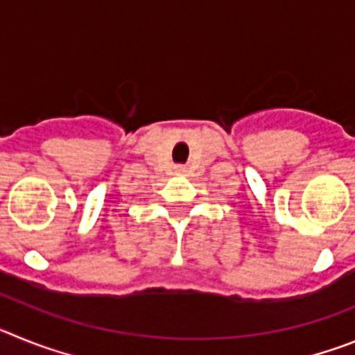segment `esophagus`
Wrapping results in <instances>:
<instances>
[{
	"label": "esophagus",
	"instance_id": "esophagus-1",
	"mask_svg": "<svg viewBox=\"0 0 355 355\" xmlns=\"http://www.w3.org/2000/svg\"><path fill=\"white\" fill-rule=\"evenodd\" d=\"M175 172H180V174H184V172H187V167L180 165V167H175Z\"/></svg>",
	"mask_w": 355,
	"mask_h": 355
}]
</instances>
